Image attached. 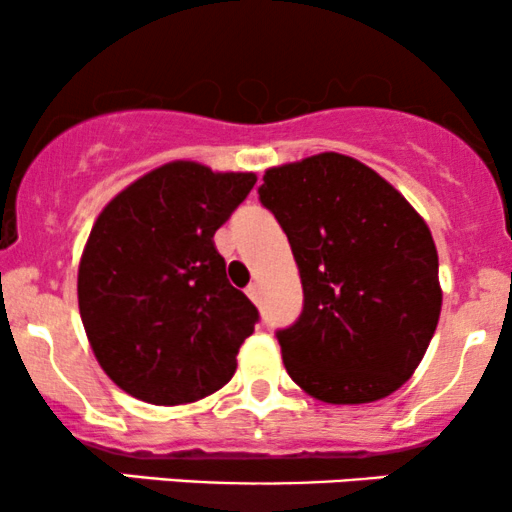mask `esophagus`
Masks as SVG:
<instances>
[{
	"label": "esophagus",
	"mask_w": 512,
	"mask_h": 512,
	"mask_svg": "<svg viewBox=\"0 0 512 512\" xmlns=\"http://www.w3.org/2000/svg\"><path fill=\"white\" fill-rule=\"evenodd\" d=\"M248 296H250V301H252V303L260 301V286H257V284H250V286H248Z\"/></svg>",
	"instance_id": "34e87169"
}]
</instances>
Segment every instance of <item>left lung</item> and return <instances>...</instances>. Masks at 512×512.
Instances as JSON below:
<instances>
[{
    "instance_id": "obj_1",
    "label": "left lung",
    "mask_w": 512,
    "mask_h": 512,
    "mask_svg": "<svg viewBox=\"0 0 512 512\" xmlns=\"http://www.w3.org/2000/svg\"><path fill=\"white\" fill-rule=\"evenodd\" d=\"M260 202L291 243L303 313L276 332L286 373L327 404H368L414 375L443 291L426 221L385 178L325 151L269 168Z\"/></svg>"
}]
</instances>
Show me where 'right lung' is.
Returning <instances> with one entry per match:
<instances>
[{"mask_svg":"<svg viewBox=\"0 0 512 512\" xmlns=\"http://www.w3.org/2000/svg\"><path fill=\"white\" fill-rule=\"evenodd\" d=\"M255 182L173 161L98 214L79 262V313L105 375L127 395L175 407L233 378L260 313L226 279L214 233Z\"/></svg>","mask_w":512,"mask_h":512,"instance_id":"obj_1","label":"right lung"}]
</instances>
